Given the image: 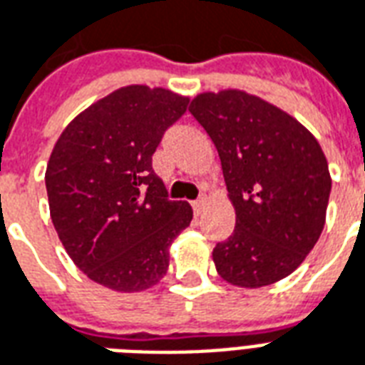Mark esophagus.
Listing matches in <instances>:
<instances>
[{"instance_id":"esophagus-1","label":"esophagus","mask_w":365,"mask_h":365,"mask_svg":"<svg viewBox=\"0 0 365 365\" xmlns=\"http://www.w3.org/2000/svg\"><path fill=\"white\" fill-rule=\"evenodd\" d=\"M205 203H207V199H205V197H201V199H197L195 203H193V210H195V215H197V217H199V215H201V212H203Z\"/></svg>"}]
</instances>
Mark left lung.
Segmentation results:
<instances>
[{
    "label": "left lung",
    "mask_w": 365,
    "mask_h": 365,
    "mask_svg": "<svg viewBox=\"0 0 365 365\" xmlns=\"http://www.w3.org/2000/svg\"><path fill=\"white\" fill-rule=\"evenodd\" d=\"M220 156L236 228L212 250L217 272L240 288L286 279L325 226L331 174L317 139L255 94L224 88L191 100Z\"/></svg>",
    "instance_id": "8db88e82"
}]
</instances>
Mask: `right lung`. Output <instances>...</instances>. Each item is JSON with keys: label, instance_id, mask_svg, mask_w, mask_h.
Instances as JSON below:
<instances>
[{"label": "right lung", "instance_id": "obj_1", "mask_svg": "<svg viewBox=\"0 0 365 365\" xmlns=\"http://www.w3.org/2000/svg\"><path fill=\"white\" fill-rule=\"evenodd\" d=\"M187 102L160 86H121L73 118L53 145L50 217L67 255L96 284L141 292L168 271L170 245L193 210L168 201L153 155Z\"/></svg>", "mask_w": 365, "mask_h": 365}]
</instances>
